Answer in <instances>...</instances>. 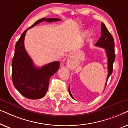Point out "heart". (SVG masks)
Instances as JSON below:
<instances>
[{
	"mask_svg": "<svg viewBox=\"0 0 128 128\" xmlns=\"http://www.w3.org/2000/svg\"><path fill=\"white\" fill-rule=\"evenodd\" d=\"M90 34V32H87V35H88V36H89V35Z\"/></svg>",
	"mask_w": 128,
	"mask_h": 128,
	"instance_id": "obj_1",
	"label": "heart"
}]
</instances>
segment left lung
Segmentation results:
<instances>
[{
    "instance_id": "1",
    "label": "left lung",
    "mask_w": 128,
    "mask_h": 128,
    "mask_svg": "<svg viewBox=\"0 0 128 128\" xmlns=\"http://www.w3.org/2000/svg\"><path fill=\"white\" fill-rule=\"evenodd\" d=\"M101 36L97 42L96 44V46L101 47L106 50V56L108 58V76L106 78V82L105 87H106V83L108 80L109 77L111 76L112 73V66L114 62L115 59V54L114 50V40L111 34V33L109 32L108 29L105 26V24L103 22H101ZM69 93L70 96L73 99H74V97L72 95L70 90V86H69Z\"/></svg>"
}]
</instances>
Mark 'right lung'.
I'll return each mask as SVG.
<instances>
[{
  "mask_svg": "<svg viewBox=\"0 0 128 128\" xmlns=\"http://www.w3.org/2000/svg\"><path fill=\"white\" fill-rule=\"evenodd\" d=\"M60 19L46 18L36 21L23 32L15 46L12 60V81L15 88L24 97L28 99H40L46 94L50 78L59 68V62H50L41 68H36L24 48V38L27 30L43 21L48 22Z\"/></svg>",
  "mask_w": 128,
  "mask_h": 128,
  "instance_id": "add662e5",
  "label": "right lung"
}]
</instances>
